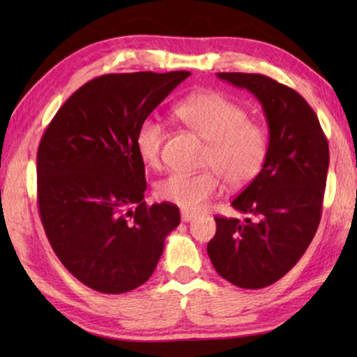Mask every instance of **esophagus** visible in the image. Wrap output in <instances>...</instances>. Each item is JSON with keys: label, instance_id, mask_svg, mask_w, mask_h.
<instances>
[{"label": "esophagus", "instance_id": "1", "mask_svg": "<svg viewBox=\"0 0 357 357\" xmlns=\"http://www.w3.org/2000/svg\"><path fill=\"white\" fill-rule=\"evenodd\" d=\"M192 219H195V214L189 213V211H181V220H183V222H190Z\"/></svg>", "mask_w": 357, "mask_h": 357}]
</instances>
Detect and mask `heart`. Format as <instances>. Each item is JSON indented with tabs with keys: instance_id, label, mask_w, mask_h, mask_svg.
<instances>
[{
	"instance_id": "obj_1",
	"label": "heart",
	"mask_w": 357,
	"mask_h": 357,
	"mask_svg": "<svg viewBox=\"0 0 357 357\" xmlns=\"http://www.w3.org/2000/svg\"><path fill=\"white\" fill-rule=\"evenodd\" d=\"M176 118L208 143L203 165L220 174L231 189L249 185L269 154V135L261 124L247 119L243 107L220 93H197L174 108ZM165 129L159 121L146 118L138 126L135 148L144 165L159 168ZM214 172L197 174L173 173L157 184V197L184 211H198L219 190Z\"/></svg>"
}]
</instances>
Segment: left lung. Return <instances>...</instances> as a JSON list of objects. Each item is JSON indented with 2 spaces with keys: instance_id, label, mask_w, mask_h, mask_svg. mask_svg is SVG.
Masks as SVG:
<instances>
[{
  "instance_id": "obj_1",
  "label": "left lung",
  "mask_w": 357,
  "mask_h": 357,
  "mask_svg": "<svg viewBox=\"0 0 357 357\" xmlns=\"http://www.w3.org/2000/svg\"><path fill=\"white\" fill-rule=\"evenodd\" d=\"M217 77L259 100L269 128V154L261 173L231 202L250 217L217 215L208 255L223 279L258 289L282 279L315 236L329 146L315 112L294 89L261 74L219 72Z\"/></svg>"
}]
</instances>
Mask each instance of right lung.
Here are the masks:
<instances>
[{"instance_id": "obj_1", "label": "right lung", "mask_w": 357, "mask_h": 357, "mask_svg": "<svg viewBox=\"0 0 357 357\" xmlns=\"http://www.w3.org/2000/svg\"><path fill=\"white\" fill-rule=\"evenodd\" d=\"M190 72L107 74L59 108L38 149L42 225L64 268L84 285L121 294L143 285L179 225L172 203L148 206L135 148L142 121Z\"/></svg>"}]
</instances>
